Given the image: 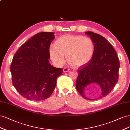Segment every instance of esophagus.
<instances>
[{"label": "esophagus", "instance_id": "obj_1", "mask_svg": "<svg viewBox=\"0 0 130 130\" xmlns=\"http://www.w3.org/2000/svg\"><path fill=\"white\" fill-rule=\"evenodd\" d=\"M70 70V69L69 68H64L63 69V71L64 72H68V71H69Z\"/></svg>", "mask_w": 130, "mask_h": 130}]
</instances>
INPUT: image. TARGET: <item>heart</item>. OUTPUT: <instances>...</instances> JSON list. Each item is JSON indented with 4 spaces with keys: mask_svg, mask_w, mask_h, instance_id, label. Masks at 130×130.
I'll list each match as a JSON object with an SVG mask.
<instances>
[{
    "mask_svg": "<svg viewBox=\"0 0 130 130\" xmlns=\"http://www.w3.org/2000/svg\"><path fill=\"white\" fill-rule=\"evenodd\" d=\"M49 54L52 61L57 66L63 64L66 59L74 67L87 64L92 59L94 51V45L90 37L66 35L60 37L55 45L49 47Z\"/></svg>",
    "mask_w": 130,
    "mask_h": 130,
    "instance_id": "1",
    "label": "heart"
}]
</instances>
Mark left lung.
<instances>
[{
    "label": "left lung",
    "mask_w": 130,
    "mask_h": 130,
    "mask_svg": "<svg viewBox=\"0 0 130 130\" xmlns=\"http://www.w3.org/2000/svg\"><path fill=\"white\" fill-rule=\"evenodd\" d=\"M90 36L94 45L91 60L78 69L76 86L78 92L85 99L93 100L85 94V89L92 83L101 87L102 93L96 99L106 97L118 80L119 60L111 44L104 37L93 32H85Z\"/></svg>",
    "instance_id": "obj_1"
}]
</instances>
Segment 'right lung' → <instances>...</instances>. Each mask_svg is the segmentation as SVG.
<instances>
[{
    "label": "right lung",
    "instance_id": "right-lung-1",
    "mask_svg": "<svg viewBox=\"0 0 130 130\" xmlns=\"http://www.w3.org/2000/svg\"><path fill=\"white\" fill-rule=\"evenodd\" d=\"M53 32H40L23 44L15 53L10 71L12 84L25 98L35 101L48 98L63 70L50 64L49 47Z\"/></svg>",
    "mask_w": 130,
    "mask_h": 130
}]
</instances>
